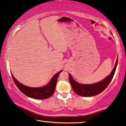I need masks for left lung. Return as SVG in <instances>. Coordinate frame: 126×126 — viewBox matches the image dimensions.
Returning <instances> with one entry per match:
<instances>
[{
	"instance_id": "1",
	"label": "left lung",
	"mask_w": 126,
	"mask_h": 126,
	"mask_svg": "<svg viewBox=\"0 0 126 126\" xmlns=\"http://www.w3.org/2000/svg\"><path fill=\"white\" fill-rule=\"evenodd\" d=\"M117 63L118 58L114 68L112 69L110 75L101 81L94 84H89V85L86 84L85 85V84H79L75 81L73 79L72 76L69 74V81L74 91L78 95L83 97L94 96L101 93L106 89L113 78L116 68H117Z\"/></svg>"
}]
</instances>
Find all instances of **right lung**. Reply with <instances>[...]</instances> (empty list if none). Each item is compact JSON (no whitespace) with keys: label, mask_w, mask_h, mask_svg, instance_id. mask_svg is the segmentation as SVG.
<instances>
[{"label":"right lung","mask_w":126,"mask_h":126,"mask_svg":"<svg viewBox=\"0 0 126 126\" xmlns=\"http://www.w3.org/2000/svg\"><path fill=\"white\" fill-rule=\"evenodd\" d=\"M62 71H59L57 74L54 75L47 85L41 88H32L24 85L23 84L20 83L17 80H16L12 74H11V75H12V78L15 84L22 93L27 95L28 97H31V98L38 99H44L49 98L54 94L58 78Z\"/></svg>","instance_id":"obj_1"}]
</instances>
